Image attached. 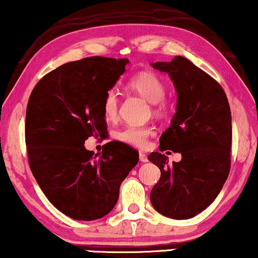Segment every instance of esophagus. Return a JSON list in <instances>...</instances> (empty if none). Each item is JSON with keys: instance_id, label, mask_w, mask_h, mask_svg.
<instances>
[{"instance_id": "1", "label": "esophagus", "mask_w": 258, "mask_h": 258, "mask_svg": "<svg viewBox=\"0 0 258 258\" xmlns=\"http://www.w3.org/2000/svg\"><path fill=\"white\" fill-rule=\"evenodd\" d=\"M140 160L142 163H147L148 162V157L143 152H140Z\"/></svg>"}]
</instances>
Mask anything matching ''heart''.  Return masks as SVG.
I'll list each match as a JSON object with an SVG mask.
<instances>
[{"label":"heart","mask_w":258,"mask_h":258,"mask_svg":"<svg viewBox=\"0 0 258 258\" xmlns=\"http://www.w3.org/2000/svg\"><path fill=\"white\" fill-rule=\"evenodd\" d=\"M129 87L152 103L156 114H163L166 110V101L164 96L166 94V86L164 81L155 73L142 72L136 74L129 80ZM118 95L116 91L110 89L106 93L103 99V114L108 120H114L118 114ZM152 128L147 125H126L118 130L115 137L122 143L133 145L136 148H143L147 145L148 138L151 136Z\"/></svg>","instance_id":"heart-1"}]
</instances>
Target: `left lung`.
Returning <instances> with one entry per match:
<instances>
[{"label": "left lung", "instance_id": "obj_1", "mask_svg": "<svg viewBox=\"0 0 258 258\" xmlns=\"http://www.w3.org/2000/svg\"><path fill=\"white\" fill-rule=\"evenodd\" d=\"M151 65L169 74L177 92L175 114L160 136L159 151L179 152L181 160L169 165L165 155H149L160 170L150 200L162 215L186 220L206 210L228 178L230 107L218 81L188 59L177 55Z\"/></svg>", "mask_w": 258, "mask_h": 258}]
</instances>
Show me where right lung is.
Returning <instances> with one entry per match:
<instances>
[{
	"instance_id": "right-lung-1",
	"label": "right lung",
	"mask_w": 258,
	"mask_h": 258,
	"mask_svg": "<svg viewBox=\"0 0 258 258\" xmlns=\"http://www.w3.org/2000/svg\"><path fill=\"white\" fill-rule=\"evenodd\" d=\"M129 60L89 57L44 76L29 98L25 143L33 177L48 201L74 220L92 221L117 203L120 186L138 163V152L122 142L104 144L101 155L85 148L103 137V99Z\"/></svg>"
}]
</instances>
